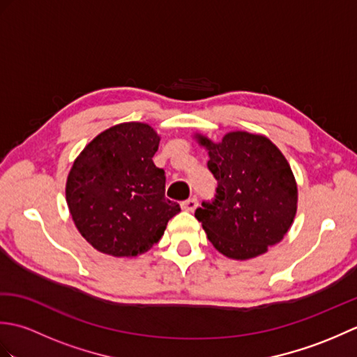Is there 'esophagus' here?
<instances>
[{"instance_id": "1", "label": "esophagus", "mask_w": 357, "mask_h": 357, "mask_svg": "<svg viewBox=\"0 0 357 357\" xmlns=\"http://www.w3.org/2000/svg\"><path fill=\"white\" fill-rule=\"evenodd\" d=\"M181 207H183L187 211H193L196 207H198V199H196V198L187 199V201H184L183 204H181Z\"/></svg>"}]
</instances>
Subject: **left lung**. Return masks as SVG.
Listing matches in <instances>:
<instances>
[{
  "label": "left lung",
  "mask_w": 357,
  "mask_h": 357,
  "mask_svg": "<svg viewBox=\"0 0 357 357\" xmlns=\"http://www.w3.org/2000/svg\"><path fill=\"white\" fill-rule=\"evenodd\" d=\"M208 150L216 195L196 208L208 241L238 261L256 257L282 241L298 208V187L285 156L268 138L227 133L221 142L198 136Z\"/></svg>",
  "instance_id": "8db88e82"
}]
</instances>
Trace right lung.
I'll return each instance as SVG.
<instances>
[{"mask_svg":"<svg viewBox=\"0 0 357 357\" xmlns=\"http://www.w3.org/2000/svg\"><path fill=\"white\" fill-rule=\"evenodd\" d=\"M159 139L149 124H118L75 159L67 206L78 231L98 252L116 257L147 252L181 211L178 202L165 198V172L151 159Z\"/></svg>","mask_w":357,"mask_h":357,"instance_id":"obj_1","label":"right lung"}]
</instances>
